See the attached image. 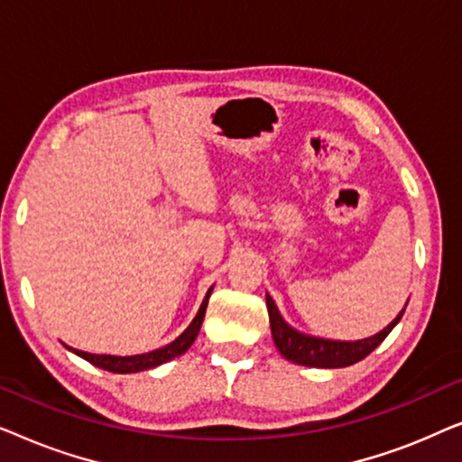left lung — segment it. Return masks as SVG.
Listing matches in <instances>:
<instances>
[{
    "instance_id": "1",
    "label": "left lung",
    "mask_w": 462,
    "mask_h": 462,
    "mask_svg": "<svg viewBox=\"0 0 462 462\" xmlns=\"http://www.w3.org/2000/svg\"><path fill=\"white\" fill-rule=\"evenodd\" d=\"M408 305V302H406ZM267 311H269V324L271 334H273V343L277 351L282 353L288 362L309 365V368H345V365L357 364L359 359L370 356L384 338L389 337V332L400 324L406 307L397 313V318L391 321L387 328H383L381 332H376L374 337L359 338V340H330V338H319L311 337L296 330L282 318L280 309H277L275 300L267 294Z\"/></svg>"
}]
</instances>
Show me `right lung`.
I'll return each mask as SVG.
<instances>
[{
	"label": "right lung",
	"mask_w": 462,
	"mask_h": 462,
	"mask_svg": "<svg viewBox=\"0 0 462 462\" xmlns=\"http://www.w3.org/2000/svg\"><path fill=\"white\" fill-rule=\"evenodd\" d=\"M212 294V288L208 290L204 300H201V307L198 315H195L191 324L185 332L180 334L179 338H174L170 345H163L160 349L155 351H149V353H141V356H97V353H86V351H79V349H73V346H67L69 351H73L75 356L84 357L86 362H90L92 365H97V368H103L106 372H116V374H132V372H143V370H151V368H157V365L170 362V359L179 357L185 353L189 346L193 345V340L198 338L199 334V328H201V321H204V315H206V307H208V299H210Z\"/></svg>",
	"instance_id": "add662e5"
}]
</instances>
